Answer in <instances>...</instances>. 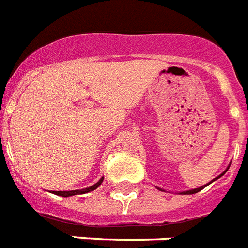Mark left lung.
Here are the masks:
<instances>
[{"mask_svg":"<svg viewBox=\"0 0 248 248\" xmlns=\"http://www.w3.org/2000/svg\"><path fill=\"white\" fill-rule=\"evenodd\" d=\"M228 169H229V166H228V168H227V170H228ZM227 170H225L224 173H221L220 175H219V177H217V178H215V179L211 180V182H214V180H217V179H219V178H220V177H223V175H224V174L227 173ZM211 182H210V183H211ZM210 183H209V184H210ZM206 186H207V184H205V186H202V187L195 188V189H189V191H184V192H182V195H193V193H197V192L202 191V189L206 187ZM157 189H160V191H162L161 188H157Z\"/></svg>","mask_w":248,"mask_h":248,"instance_id":"8db88e82","label":"left lung"}]
</instances>
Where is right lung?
I'll use <instances>...</instances> for the list:
<instances>
[{
    "instance_id": "1",
    "label": "right lung",
    "mask_w": 248,
    "mask_h": 248,
    "mask_svg": "<svg viewBox=\"0 0 248 248\" xmlns=\"http://www.w3.org/2000/svg\"><path fill=\"white\" fill-rule=\"evenodd\" d=\"M104 182V178H101L96 184H93L88 188H83V189H74V191H53V195L62 196V197H69V196H75V195H83V193H88L91 191H94L96 188H98L101 186V183Z\"/></svg>"
}]
</instances>
